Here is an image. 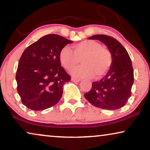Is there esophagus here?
Wrapping results in <instances>:
<instances>
[{
	"mask_svg": "<svg viewBox=\"0 0 150 150\" xmlns=\"http://www.w3.org/2000/svg\"><path fill=\"white\" fill-rule=\"evenodd\" d=\"M71 80H72L73 82H79L80 81V79H79V78L74 77H73L72 78H71Z\"/></svg>",
	"mask_w": 150,
	"mask_h": 150,
	"instance_id": "34e87169",
	"label": "esophagus"
}]
</instances>
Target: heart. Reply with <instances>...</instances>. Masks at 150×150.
Returning <instances> with one entry per match:
<instances>
[{
	"instance_id": "obj_1",
	"label": "heart",
	"mask_w": 150,
	"mask_h": 150,
	"mask_svg": "<svg viewBox=\"0 0 150 150\" xmlns=\"http://www.w3.org/2000/svg\"><path fill=\"white\" fill-rule=\"evenodd\" d=\"M82 65L72 71L73 75L81 77H91L94 75L99 78L106 75L113 64V56L110 50L102 47L94 40H86L73 46V51L64 47L59 53L61 64L70 71L79 64Z\"/></svg>"
}]
</instances>
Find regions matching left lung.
<instances>
[{"label":"left lung","mask_w":150,"mask_h":150,"mask_svg":"<svg viewBox=\"0 0 150 150\" xmlns=\"http://www.w3.org/2000/svg\"><path fill=\"white\" fill-rule=\"evenodd\" d=\"M105 44L113 56V64L108 73L99 81L92 83L91 90L84 94L94 107L114 110L126 104L131 95L134 82L132 61L126 50L114 38L96 35L88 38Z\"/></svg>","instance_id":"8db88e82"}]
</instances>
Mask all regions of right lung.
Wrapping results in <instances>:
<instances>
[{
	"label": "right lung",
	"instance_id": "right-lung-1",
	"mask_svg": "<svg viewBox=\"0 0 150 150\" xmlns=\"http://www.w3.org/2000/svg\"><path fill=\"white\" fill-rule=\"evenodd\" d=\"M71 41L56 34L44 36L24 50L16 79L23 105L41 111L54 106L62 96L64 84L71 81L59 60V53Z\"/></svg>",
	"mask_w": 150,
	"mask_h": 150
}]
</instances>
